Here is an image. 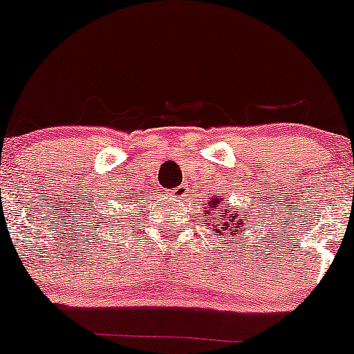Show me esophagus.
Segmentation results:
<instances>
[{
    "label": "esophagus",
    "mask_w": 354,
    "mask_h": 354,
    "mask_svg": "<svg viewBox=\"0 0 354 354\" xmlns=\"http://www.w3.org/2000/svg\"><path fill=\"white\" fill-rule=\"evenodd\" d=\"M185 194H187V185H178V187L170 191V196H172V198H176L177 201L178 199H184Z\"/></svg>",
    "instance_id": "34e87169"
}]
</instances>
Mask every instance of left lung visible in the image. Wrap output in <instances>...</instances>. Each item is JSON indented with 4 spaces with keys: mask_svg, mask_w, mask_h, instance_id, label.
Segmentation results:
<instances>
[{
    "mask_svg": "<svg viewBox=\"0 0 354 354\" xmlns=\"http://www.w3.org/2000/svg\"><path fill=\"white\" fill-rule=\"evenodd\" d=\"M223 203H225L223 198H213V199H209V203L206 204V206H213L214 209L220 211L221 223L218 225V230L214 228V232H216L214 235H225V232H227L228 235H233V233H242L240 232V227H243V223H239L240 221L239 216H235V218L230 216V214H233L232 207H228V209L223 213ZM206 214H209V213H206ZM242 216H245V214H242ZM221 239H223V236H221ZM240 239H242V236H240Z\"/></svg>",
    "mask_w": 354,
    "mask_h": 354,
    "instance_id": "obj_1",
    "label": "left lung"
}]
</instances>
